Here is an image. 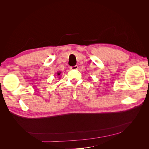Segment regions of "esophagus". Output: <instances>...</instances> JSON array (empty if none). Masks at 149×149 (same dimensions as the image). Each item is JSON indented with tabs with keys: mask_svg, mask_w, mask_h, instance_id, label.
<instances>
[{
	"mask_svg": "<svg viewBox=\"0 0 149 149\" xmlns=\"http://www.w3.org/2000/svg\"><path fill=\"white\" fill-rule=\"evenodd\" d=\"M70 68L71 70H77L78 68V66L77 65H75L74 66H70Z\"/></svg>",
	"mask_w": 149,
	"mask_h": 149,
	"instance_id": "esophagus-1",
	"label": "esophagus"
}]
</instances>
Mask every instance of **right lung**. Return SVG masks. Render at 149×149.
<instances>
[{"label": "right lung", "mask_w": 149, "mask_h": 149, "mask_svg": "<svg viewBox=\"0 0 149 149\" xmlns=\"http://www.w3.org/2000/svg\"><path fill=\"white\" fill-rule=\"evenodd\" d=\"M60 73H61L60 72V73H57V74H58V76H59V75H60Z\"/></svg>", "instance_id": "add662e5"}]
</instances>
